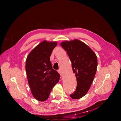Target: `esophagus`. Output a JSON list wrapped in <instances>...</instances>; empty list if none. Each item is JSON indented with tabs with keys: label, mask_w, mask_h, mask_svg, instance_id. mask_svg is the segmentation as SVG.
<instances>
[{
	"label": "esophagus",
	"mask_w": 121,
	"mask_h": 121,
	"mask_svg": "<svg viewBox=\"0 0 121 121\" xmlns=\"http://www.w3.org/2000/svg\"><path fill=\"white\" fill-rule=\"evenodd\" d=\"M58 72L60 73V76H63V72H62V71H61V69H59V70L58 71Z\"/></svg>",
	"instance_id": "1"
}]
</instances>
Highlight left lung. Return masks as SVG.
I'll list each match as a JSON object with an SVG mask.
<instances>
[{"instance_id":"8db88e82","label":"left lung","mask_w":121,"mask_h":121,"mask_svg":"<svg viewBox=\"0 0 121 121\" xmlns=\"http://www.w3.org/2000/svg\"><path fill=\"white\" fill-rule=\"evenodd\" d=\"M60 45L68 54L77 79V86L70 96L75 99L81 98L87 93L93 81L97 67V56L88 46L78 39L64 41Z\"/></svg>"}]
</instances>
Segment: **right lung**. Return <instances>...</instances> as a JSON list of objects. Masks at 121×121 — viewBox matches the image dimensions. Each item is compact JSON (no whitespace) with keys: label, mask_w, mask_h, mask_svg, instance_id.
<instances>
[{"label":"right lung","mask_w":121,"mask_h":121,"mask_svg":"<svg viewBox=\"0 0 121 121\" xmlns=\"http://www.w3.org/2000/svg\"><path fill=\"white\" fill-rule=\"evenodd\" d=\"M56 42L43 41L28 56L26 71L33 96L44 101L49 96L53 87L59 81L60 75L53 69L50 56Z\"/></svg>","instance_id":"obj_1"}]
</instances>
